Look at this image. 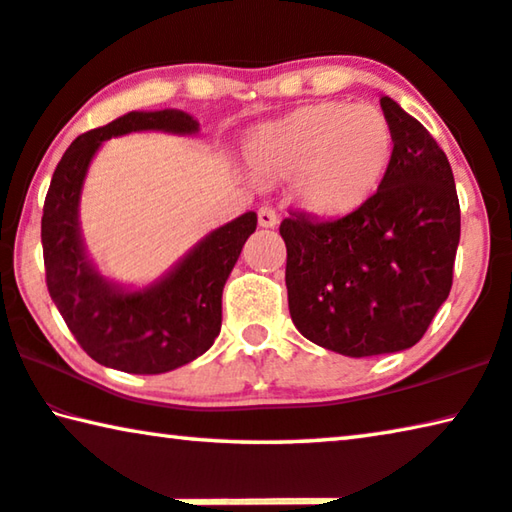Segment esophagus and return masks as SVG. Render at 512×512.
<instances>
[{
  "instance_id": "esophagus-1",
  "label": "esophagus",
  "mask_w": 512,
  "mask_h": 512,
  "mask_svg": "<svg viewBox=\"0 0 512 512\" xmlns=\"http://www.w3.org/2000/svg\"><path fill=\"white\" fill-rule=\"evenodd\" d=\"M258 224H261L263 229H272V226L279 224V215L272 208L263 206L261 210H258Z\"/></svg>"
}]
</instances>
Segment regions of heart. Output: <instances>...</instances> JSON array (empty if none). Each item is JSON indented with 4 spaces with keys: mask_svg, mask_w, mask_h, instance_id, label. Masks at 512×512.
<instances>
[{
    "mask_svg": "<svg viewBox=\"0 0 512 512\" xmlns=\"http://www.w3.org/2000/svg\"><path fill=\"white\" fill-rule=\"evenodd\" d=\"M393 157V128L373 105L322 100L256 125L245 160L261 180L293 176L300 206L322 219L348 217L380 190Z\"/></svg>",
    "mask_w": 512,
    "mask_h": 512,
    "instance_id": "1",
    "label": "heart"
}]
</instances>
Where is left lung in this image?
Listing matches in <instances>:
<instances>
[{"mask_svg": "<svg viewBox=\"0 0 512 512\" xmlns=\"http://www.w3.org/2000/svg\"><path fill=\"white\" fill-rule=\"evenodd\" d=\"M389 174L348 217L283 219L288 309L302 336L345 357L412 348L453 283L460 203L451 164L423 125L389 96Z\"/></svg>", "mask_w": 512, "mask_h": 512, "instance_id": "8db88e82", "label": "left lung"}]
</instances>
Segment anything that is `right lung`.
<instances>
[{
  "label": "right lung",
  "mask_w": 512,
  "mask_h": 512,
  "mask_svg": "<svg viewBox=\"0 0 512 512\" xmlns=\"http://www.w3.org/2000/svg\"><path fill=\"white\" fill-rule=\"evenodd\" d=\"M144 130L196 135L199 121L180 109L128 112L77 137L54 169L41 240L47 290L86 355L123 373L157 375L190 364L215 343L224 283L258 217L249 210L210 231L148 286L130 288L102 277L80 229L86 171L102 141Z\"/></svg>",
  "instance_id": "1"
}]
</instances>
